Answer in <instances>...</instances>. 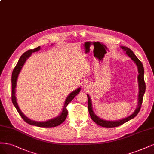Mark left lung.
Listing matches in <instances>:
<instances>
[{
  "instance_id": "left-lung-1",
  "label": "left lung",
  "mask_w": 154,
  "mask_h": 154,
  "mask_svg": "<svg viewBox=\"0 0 154 154\" xmlns=\"http://www.w3.org/2000/svg\"><path fill=\"white\" fill-rule=\"evenodd\" d=\"M121 48L123 49L124 51L126 52V54L127 55L129 56L132 60L134 61V63L137 64V69H138V73L139 75L137 77L138 79V82H139V96H138V105L136 109L135 110L134 112L129 116H128L125 118L123 119V120H119V121H106V120H103L100 119V118H98L97 115H95V114L93 112V109H92V106H91V101L90 100V97L88 95V111L89 113H90V115L93 120V121L95 122L97 124H98V125H100L101 127H107V128H112V127H118L122 124L125 123V122H128V120H131V119L134 118L138 112H140L141 109V107L142 105V102H143V95L144 93L145 92V89H146V85H145V80H144V68L143 66L142 63L140 61V59H139L134 52L131 50L129 48H128L127 47H123L122 46Z\"/></svg>"
}]
</instances>
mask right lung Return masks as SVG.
Returning <instances> with one entry per match:
<instances>
[{
    "label": "right lung",
    "instance_id": "obj_1",
    "mask_svg": "<svg viewBox=\"0 0 154 154\" xmlns=\"http://www.w3.org/2000/svg\"><path fill=\"white\" fill-rule=\"evenodd\" d=\"M40 49V47H38L34 49H31V50H29L27 52H24L21 57H20L19 60L16 66L14 67L12 73V76H11V83H12V88H11V99H12V102L13 103V105L14 107H16L17 111L18 112L19 115L21 116V117L23 118V120L26 122V123L30 124V125H35L37 127H56L59 125L61 124L64 120H66V118L68 115V110L66 109L67 106L68 105V103H70L73 99L74 98L77 94L80 92L81 91V88H79L77 90H75L74 91L72 92L70 95H68L67 97L66 100L65 101V103H64V106L63 107V109L62 111V112L60 115L59 116L56 117V118H53L52 120H48L46 122H35V121H32L30 119H29L27 117L25 116L22 112L18 106L17 102V99L15 97V88L17 86V80L18 76V74L20 72L21 69L24 64L25 62L26 61L27 59L31 55V54L32 52H36L39 51Z\"/></svg>",
    "mask_w": 154,
    "mask_h": 154
}]
</instances>
